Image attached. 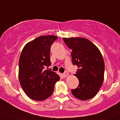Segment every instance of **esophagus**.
<instances>
[{"mask_svg": "<svg viewBox=\"0 0 120 120\" xmlns=\"http://www.w3.org/2000/svg\"><path fill=\"white\" fill-rule=\"evenodd\" d=\"M68 75V72L67 71H65L64 74H62V76L63 77V78H65V77H67Z\"/></svg>", "mask_w": 120, "mask_h": 120, "instance_id": "esophagus-1", "label": "esophagus"}]
</instances>
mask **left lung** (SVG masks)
I'll list each match as a JSON object with an SVG mask.
<instances>
[{"label":"left lung","instance_id":"8db88e82","mask_svg":"<svg viewBox=\"0 0 120 120\" xmlns=\"http://www.w3.org/2000/svg\"><path fill=\"white\" fill-rule=\"evenodd\" d=\"M72 49V61L78 66L74 74L79 80L76 89L71 90L75 97L82 101L90 100L97 94L104 78L105 64L99 49L87 39L81 37L64 38Z\"/></svg>","mask_w":120,"mask_h":120}]
</instances>
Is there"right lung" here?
Returning a JSON list of instances; mask_svg holds the SVG:
<instances>
[{
	"label": "right lung",
	"instance_id": "obj_1",
	"mask_svg": "<svg viewBox=\"0 0 120 120\" xmlns=\"http://www.w3.org/2000/svg\"><path fill=\"white\" fill-rule=\"evenodd\" d=\"M58 37L39 36L28 42L20 54L19 80L27 96L36 101H44L52 94L59 75L51 70H44L51 65V46Z\"/></svg>",
	"mask_w": 120,
	"mask_h": 120
}]
</instances>
